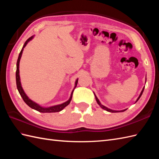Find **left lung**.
<instances>
[{
	"label": "left lung",
	"instance_id": "8db88e82",
	"mask_svg": "<svg viewBox=\"0 0 159 159\" xmlns=\"http://www.w3.org/2000/svg\"><path fill=\"white\" fill-rule=\"evenodd\" d=\"M144 88H145V86L143 87V88L142 89V91H141V93H140V94H139V97L137 98V100H136V102H134V103H136V102H137V101L139 100V99L140 98V97L141 96V95H142V93H143V92ZM94 95H95V98H96V102H97V103H98V105H99L101 108H102V109H103L104 110H106L107 111H109V112H111V113H118V112H123V111H126V110L127 109H124V110H121V111H116V110H112V109H109V108H107V107L102 105V104L100 103V100H98V98L97 96H96V94H94Z\"/></svg>",
	"mask_w": 159,
	"mask_h": 159
}]
</instances>
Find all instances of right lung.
Masks as SVG:
<instances>
[{
	"instance_id": "add662e5",
	"label": "right lung",
	"mask_w": 159,
	"mask_h": 159,
	"mask_svg": "<svg viewBox=\"0 0 159 159\" xmlns=\"http://www.w3.org/2000/svg\"><path fill=\"white\" fill-rule=\"evenodd\" d=\"M34 38V36H32L31 38H29L25 42V44H24L21 50V51H20V54H19V56H18V61H17V64H16V85H17V89H18L19 93L20 94V96L22 98L23 100L25 101V102L27 104V105L31 107V109H35L36 111H39V112H41V113H55V112H59V111H62L64 108L66 107H67L68 104H70L71 100H72V93L74 89L76 88V87L77 85V83H78V79H77L75 81V85H74V89L72 90V93H71V95L70 98L67 100L66 102H63L62 104H57V105H54V106H51V107H42L41 105H39V104L36 103L34 101H33L32 100H31L28 97V96L26 95V93L25 92V91H24L22 85H21V81H20V70H19V67H20V59H21V57L22 55V52H23V50L25 48V47L26 46V44L32 40Z\"/></svg>"
}]
</instances>
